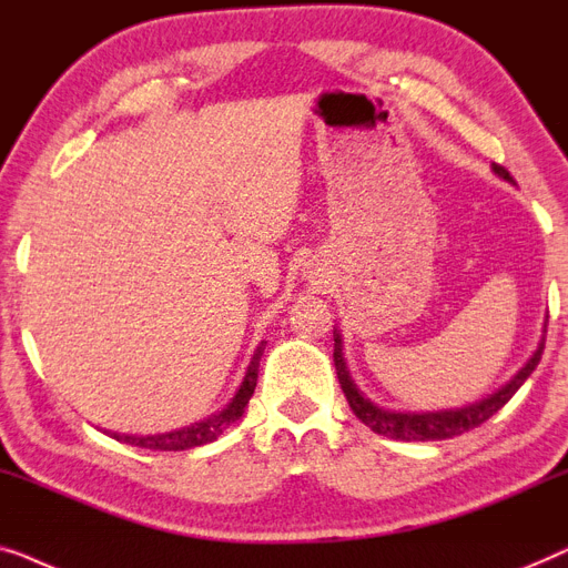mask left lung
I'll use <instances>...</instances> for the list:
<instances>
[{
    "label": "left lung",
    "mask_w": 568,
    "mask_h": 568,
    "mask_svg": "<svg viewBox=\"0 0 568 568\" xmlns=\"http://www.w3.org/2000/svg\"><path fill=\"white\" fill-rule=\"evenodd\" d=\"M491 170L497 172L499 178H505V180L513 182V178H509V172L501 164H494ZM542 347H546V339H540V345L532 353L530 361H527L525 367H520L515 378L509 381V383H505V386H501L497 394H491L489 398H484V402L463 406V409L429 412V414L388 412V409H381V406H375L371 398H365L361 390H357L353 375H349V371H347L345 355H342V337H339L337 332H334V367H337L339 386H342V390H345L349 409L355 412V417L361 419L363 425L371 427L373 433L390 437V440H406V443L419 440V443H427V440H447V437L463 435V433H468V429L484 425V422L489 419L491 414H497L501 406H505L509 398L517 394V388H520L523 383L530 378V373L540 363Z\"/></svg>",
    "instance_id": "obj_1"
}]
</instances>
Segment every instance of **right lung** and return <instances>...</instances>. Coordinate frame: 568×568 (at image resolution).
<instances>
[{
    "instance_id": "right-lung-1",
    "label": "right lung",
    "mask_w": 568,
    "mask_h": 568,
    "mask_svg": "<svg viewBox=\"0 0 568 568\" xmlns=\"http://www.w3.org/2000/svg\"><path fill=\"white\" fill-rule=\"evenodd\" d=\"M262 353H265V342L257 347V353H254L250 367H246V375H244L242 386H239V390H236V396L226 404V409L213 414V417L195 422V425H190V427L174 429V433H164V435H146V437L141 435L139 437V435H118L115 433L113 437L115 440L135 445V447H149V450H187V447H197V445L219 440V437L223 435V429H226L229 425H234V422L244 414V406L250 404L254 386H257V367H260Z\"/></svg>"
}]
</instances>
